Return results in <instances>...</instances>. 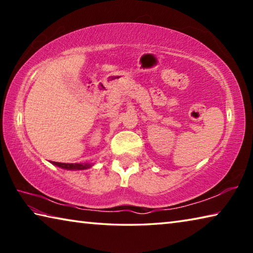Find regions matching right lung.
Instances as JSON below:
<instances>
[{"label": "right lung", "mask_w": 253, "mask_h": 253, "mask_svg": "<svg viewBox=\"0 0 253 253\" xmlns=\"http://www.w3.org/2000/svg\"><path fill=\"white\" fill-rule=\"evenodd\" d=\"M52 164L66 169H87L91 166L90 164H67V163H58V162H53Z\"/></svg>", "instance_id": "1"}]
</instances>
